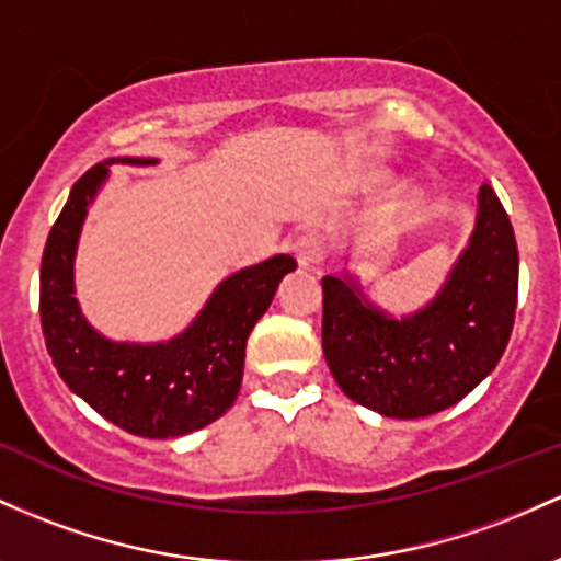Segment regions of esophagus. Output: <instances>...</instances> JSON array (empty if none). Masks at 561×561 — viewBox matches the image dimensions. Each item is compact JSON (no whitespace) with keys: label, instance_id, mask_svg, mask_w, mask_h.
Listing matches in <instances>:
<instances>
[{"label":"esophagus","instance_id":"34e87169","mask_svg":"<svg viewBox=\"0 0 561 561\" xmlns=\"http://www.w3.org/2000/svg\"><path fill=\"white\" fill-rule=\"evenodd\" d=\"M290 250L300 268H313L322 261V242H319V237H313V233H304V237L295 239Z\"/></svg>","mask_w":561,"mask_h":561}]
</instances>
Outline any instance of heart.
Wrapping results in <instances>:
<instances>
[{
  "mask_svg": "<svg viewBox=\"0 0 561 561\" xmlns=\"http://www.w3.org/2000/svg\"><path fill=\"white\" fill-rule=\"evenodd\" d=\"M375 224H378L380 229H397V226L402 224V215H399V210H393V207H380V210L375 213Z\"/></svg>",
  "mask_w": 561,
  "mask_h": 561,
  "instance_id": "heart-1",
  "label": "heart"
}]
</instances>
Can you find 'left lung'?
Listing matches in <instances>:
<instances>
[{
	"label": "left lung",
	"instance_id": "left-lung-1",
	"mask_svg": "<svg viewBox=\"0 0 561 561\" xmlns=\"http://www.w3.org/2000/svg\"><path fill=\"white\" fill-rule=\"evenodd\" d=\"M516 287L514 229L484 183L469 244L423 309L399 319L375 306L356 276H324L322 348L332 378L362 408L399 421L453 408L501 362Z\"/></svg>",
	"mask_w": 561,
	"mask_h": 561
}]
</instances>
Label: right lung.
I'll list each match as a JSON object with an SVG mask.
<instances>
[{"label":"right lung","instance_id":"add662e5","mask_svg":"<svg viewBox=\"0 0 561 561\" xmlns=\"http://www.w3.org/2000/svg\"><path fill=\"white\" fill-rule=\"evenodd\" d=\"M153 164L116 157L73 183L47 237L39 271V317L47 351L64 383L98 415L146 439H170L218 421L237 399L244 346L266 313L290 255H274L220 282L181 335L159 343L111 341L84 319L73 298V257L88 207L108 178V164Z\"/></svg>","mask_w":561,"mask_h":561}]
</instances>
